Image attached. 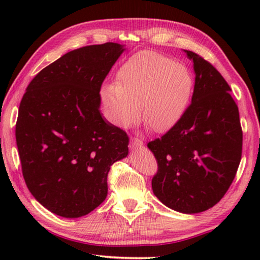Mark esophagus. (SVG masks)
<instances>
[{"label": "esophagus", "instance_id": "obj_1", "mask_svg": "<svg viewBox=\"0 0 260 260\" xmlns=\"http://www.w3.org/2000/svg\"><path fill=\"white\" fill-rule=\"evenodd\" d=\"M143 147V141L138 138H132L131 139V149H138Z\"/></svg>", "mask_w": 260, "mask_h": 260}]
</instances>
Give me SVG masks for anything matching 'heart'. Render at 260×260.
<instances>
[{
	"label": "heart",
	"mask_w": 260,
	"mask_h": 260,
	"mask_svg": "<svg viewBox=\"0 0 260 260\" xmlns=\"http://www.w3.org/2000/svg\"><path fill=\"white\" fill-rule=\"evenodd\" d=\"M193 79L177 60L143 51L122 65L116 86L102 89V99L116 124L128 127L140 118L155 132L170 129L186 111Z\"/></svg>",
	"instance_id": "b5f03b06"
}]
</instances>
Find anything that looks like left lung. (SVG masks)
Masks as SVG:
<instances>
[{
  "instance_id": "obj_1",
  "label": "left lung",
  "mask_w": 260,
  "mask_h": 260,
  "mask_svg": "<svg viewBox=\"0 0 260 260\" xmlns=\"http://www.w3.org/2000/svg\"><path fill=\"white\" fill-rule=\"evenodd\" d=\"M193 61L191 103L172 128L148 143L157 159L152 191L167 208L199 213L222 199L242 156L239 108L212 64L184 50Z\"/></svg>"
}]
</instances>
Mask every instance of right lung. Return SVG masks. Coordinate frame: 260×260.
<instances>
[{"label":"right lung","mask_w":260,"mask_h":260,"mask_svg":"<svg viewBox=\"0 0 260 260\" xmlns=\"http://www.w3.org/2000/svg\"><path fill=\"white\" fill-rule=\"evenodd\" d=\"M107 42L68 52L41 70L19 105L16 141L23 177L39 203L64 218L91 212L108 173L128 155V136L100 111L101 86L124 51Z\"/></svg>","instance_id":"add662e5"}]
</instances>
